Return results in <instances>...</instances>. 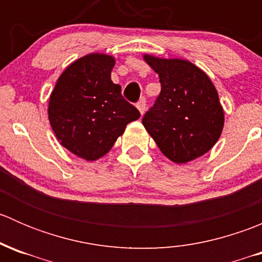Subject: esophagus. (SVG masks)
<instances>
[{
  "mask_svg": "<svg viewBox=\"0 0 262 262\" xmlns=\"http://www.w3.org/2000/svg\"><path fill=\"white\" fill-rule=\"evenodd\" d=\"M137 109L139 110L141 115H143L144 112H146V101H144V100H141V101L137 102Z\"/></svg>",
  "mask_w": 262,
  "mask_h": 262,
  "instance_id": "34e87169",
  "label": "esophagus"
}]
</instances>
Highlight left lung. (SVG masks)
Segmentation results:
<instances>
[{
    "instance_id": "1",
    "label": "left lung",
    "mask_w": 262,
    "mask_h": 262,
    "mask_svg": "<svg viewBox=\"0 0 262 262\" xmlns=\"http://www.w3.org/2000/svg\"><path fill=\"white\" fill-rule=\"evenodd\" d=\"M158 73L161 92L142 123L161 152L172 162L186 163L205 155L221 137L224 113L213 82L185 59L144 54Z\"/></svg>"
}]
</instances>
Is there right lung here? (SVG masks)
<instances>
[{
    "instance_id": "obj_1",
    "label": "right lung",
    "mask_w": 262,
    "mask_h": 262,
    "mask_svg": "<svg viewBox=\"0 0 262 262\" xmlns=\"http://www.w3.org/2000/svg\"><path fill=\"white\" fill-rule=\"evenodd\" d=\"M114 57L91 53L71 63L49 97L48 118L63 147L86 161L106 155L141 113L112 81Z\"/></svg>"
}]
</instances>
